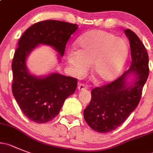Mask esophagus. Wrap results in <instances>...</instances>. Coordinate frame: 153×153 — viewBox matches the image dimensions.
I'll use <instances>...</instances> for the list:
<instances>
[{
    "instance_id": "1",
    "label": "esophagus",
    "mask_w": 153,
    "mask_h": 153,
    "mask_svg": "<svg viewBox=\"0 0 153 153\" xmlns=\"http://www.w3.org/2000/svg\"><path fill=\"white\" fill-rule=\"evenodd\" d=\"M87 88L86 86H85L84 84H78V90L79 91H85V90H86Z\"/></svg>"
}]
</instances>
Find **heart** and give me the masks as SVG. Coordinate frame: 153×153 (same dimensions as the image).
<instances>
[{
    "label": "heart",
    "mask_w": 153,
    "mask_h": 153,
    "mask_svg": "<svg viewBox=\"0 0 153 153\" xmlns=\"http://www.w3.org/2000/svg\"><path fill=\"white\" fill-rule=\"evenodd\" d=\"M79 49L68 51L66 59L78 78L86 75L89 65L98 81L108 83L118 76L126 62L128 45L125 39L102 31L92 30L77 41Z\"/></svg>",
    "instance_id": "heart-1"
}]
</instances>
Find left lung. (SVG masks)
I'll use <instances>...</instances> for the list:
<instances>
[{"label": "left lung", "mask_w": 153, "mask_h": 153, "mask_svg": "<svg viewBox=\"0 0 153 153\" xmlns=\"http://www.w3.org/2000/svg\"><path fill=\"white\" fill-rule=\"evenodd\" d=\"M125 33L131 48L129 69L112 83L93 89L91 102L84 110L85 121L97 132L109 133L124 123L137 106L149 75V56L143 44L131 30L125 29Z\"/></svg>", "instance_id": "left-lung-1"}]
</instances>
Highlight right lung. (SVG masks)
<instances>
[{
    "label": "right lung",
    "instance_id": "obj_1",
    "mask_svg": "<svg viewBox=\"0 0 153 153\" xmlns=\"http://www.w3.org/2000/svg\"><path fill=\"white\" fill-rule=\"evenodd\" d=\"M78 28L76 24L62 21H42L29 27L19 41L12 62V91L24 115L34 122L46 123L58 115L65 99L75 93L78 80L56 72L32 75L27 67V58L44 44L56 51L61 62L65 45Z\"/></svg>",
    "mask_w": 153,
    "mask_h": 153
}]
</instances>
